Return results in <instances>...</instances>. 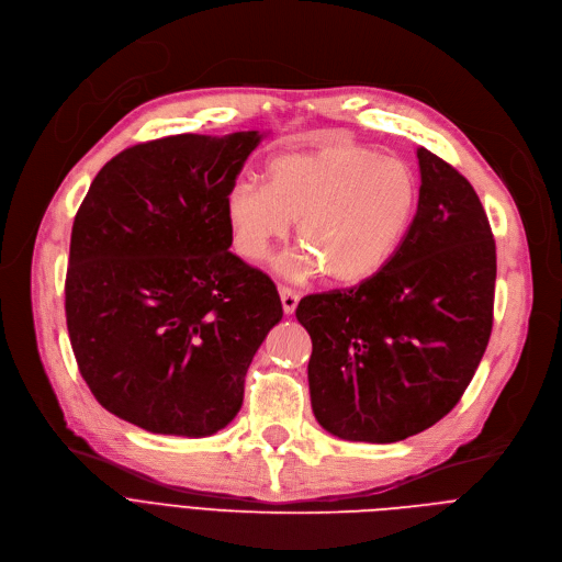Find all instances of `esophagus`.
<instances>
[{"instance_id": "esophagus-1", "label": "esophagus", "mask_w": 562, "mask_h": 562, "mask_svg": "<svg viewBox=\"0 0 562 562\" xmlns=\"http://www.w3.org/2000/svg\"><path fill=\"white\" fill-rule=\"evenodd\" d=\"M280 301H282L284 314H293V312H296V307H299L301 296L293 289H289V286H280Z\"/></svg>"}]
</instances>
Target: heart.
Returning a JSON list of instances; mask_svg holds the SVG:
<instances>
[{"mask_svg": "<svg viewBox=\"0 0 562 562\" xmlns=\"http://www.w3.org/2000/svg\"><path fill=\"white\" fill-rule=\"evenodd\" d=\"M419 177L407 161L358 145L282 153L266 166V184L236 182L225 198L232 244L261 261L299 221L301 250L278 261L289 280L323 273L352 286L394 259L417 218Z\"/></svg>", "mask_w": 562, "mask_h": 562, "instance_id": "b5f03b06", "label": "heart"}]
</instances>
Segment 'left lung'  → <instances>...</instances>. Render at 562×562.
<instances>
[{
  "mask_svg": "<svg viewBox=\"0 0 562 562\" xmlns=\"http://www.w3.org/2000/svg\"><path fill=\"white\" fill-rule=\"evenodd\" d=\"M422 198L394 259L367 282L312 293L316 422L371 445L417 435L458 405L492 333L496 246L483 204L451 164L417 147Z\"/></svg>",
  "mask_w": 562,
  "mask_h": 562,
  "instance_id": "1",
  "label": "left lung"
}]
</instances>
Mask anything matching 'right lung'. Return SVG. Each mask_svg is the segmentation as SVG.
<instances>
[{
    "instance_id": "right-lung-1",
    "label": "right lung",
    "mask_w": 562,
    "mask_h": 562,
    "mask_svg": "<svg viewBox=\"0 0 562 562\" xmlns=\"http://www.w3.org/2000/svg\"><path fill=\"white\" fill-rule=\"evenodd\" d=\"M259 140L132 145L104 164L75 216L66 321L77 367L104 409L143 430L225 428L282 318L273 280L229 252L225 198Z\"/></svg>"
}]
</instances>
